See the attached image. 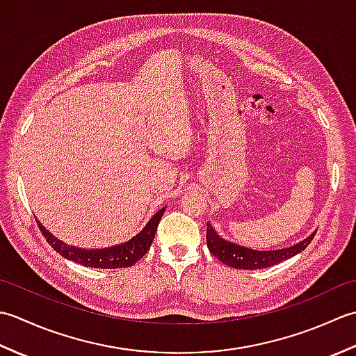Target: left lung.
Instances as JSON below:
<instances>
[{"instance_id":"obj_1","label":"left lung","mask_w":356,"mask_h":356,"mask_svg":"<svg viewBox=\"0 0 356 356\" xmlns=\"http://www.w3.org/2000/svg\"><path fill=\"white\" fill-rule=\"evenodd\" d=\"M315 232L311 234L307 238H305L300 243L293 245L291 248L278 249V251H254L245 246H238L231 241L223 240L218 234L214 231L213 226L207 223V243L209 252H213L214 257L225 263L226 266L236 268V269H263L270 268L274 264L291 259V257L297 255L309 246V243L314 240Z\"/></svg>"}]
</instances>
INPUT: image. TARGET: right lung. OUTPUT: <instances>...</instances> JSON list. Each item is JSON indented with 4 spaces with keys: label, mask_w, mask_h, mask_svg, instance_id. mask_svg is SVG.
Wrapping results in <instances>:
<instances>
[{
    "label": "right lung",
    "mask_w": 356,
    "mask_h": 356,
    "mask_svg": "<svg viewBox=\"0 0 356 356\" xmlns=\"http://www.w3.org/2000/svg\"><path fill=\"white\" fill-rule=\"evenodd\" d=\"M165 208L153 216V218L148 222V225L143 228L138 236L128 240L127 243L113 246L107 249H82L74 248L63 243L61 240L53 237L51 234L44 228V226L36 222L40 226V231L42 232L44 238L47 240V243L55 249L56 252L65 257L67 260H72L74 263H79L82 266L90 268H99V269H118V268H128L133 266L136 261H139L143 255L148 252V249L153 243L157 225L161 222L163 216Z\"/></svg>",
    "instance_id": "1"
}]
</instances>
